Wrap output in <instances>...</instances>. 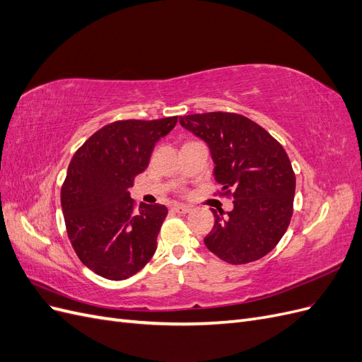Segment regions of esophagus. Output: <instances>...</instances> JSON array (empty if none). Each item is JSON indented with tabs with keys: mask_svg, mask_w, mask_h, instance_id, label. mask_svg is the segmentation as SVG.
Segmentation results:
<instances>
[{
	"mask_svg": "<svg viewBox=\"0 0 362 362\" xmlns=\"http://www.w3.org/2000/svg\"><path fill=\"white\" fill-rule=\"evenodd\" d=\"M172 210H173L175 213L185 214V213H190V211H192V206H189V205H181V204H177V205H173V206H172Z\"/></svg>",
	"mask_w": 362,
	"mask_h": 362,
	"instance_id": "34e87169",
	"label": "esophagus"
}]
</instances>
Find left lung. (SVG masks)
Listing matches in <instances>:
<instances>
[{
  "mask_svg": "<svg viewBox=\"0 0 362 362\" xmlns=\"http://www.w3.org/2000/svg\"><path fill=\"white\" fill-rule=\"evenodd\" d=\"M202 139L214 161V178L234 208L216 210L205 246L229 264L267 255L286 234L293 216L296 177L287 152L267 131L242 115L211 112L180 116Z\"/></svg>",
  "mask_w": 362,
  "mask_h": 362,
  "instance_id": "obj_1",
  "label": "left lung"
}]
</instances>
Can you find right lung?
<instances>
[{
	"label": "right lung",
	"mask_w": 362,
	"mask_h": 362,
	"mask_svg": "<svg viewBox=\"0 0 362 362\" xmlns=\"http://www.w3.org/2000/svg\"><path fill=\"white\" fill-rule=\"evenodd\" d=\"M177 122L178 116L117 120L98 129L74 154L62 185V210L75 254L96 275L127 279L156 254L168 208H136L128 189Z\"/></svg>",
	"instance_id": "obj_1"
}]
</instances>
